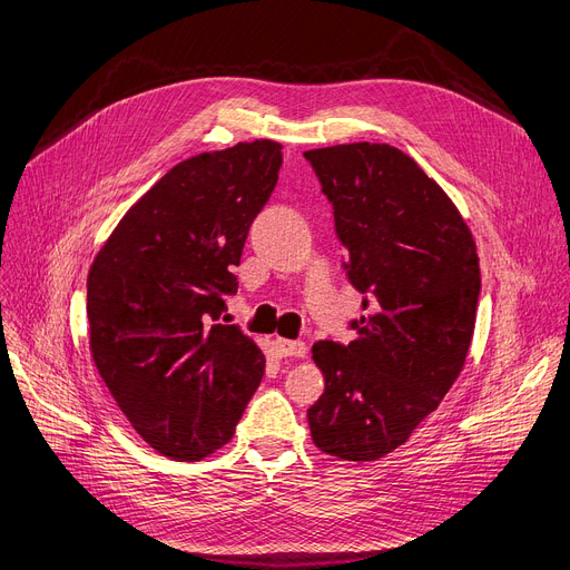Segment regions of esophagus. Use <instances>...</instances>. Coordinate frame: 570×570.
<instances>
[{"instance_id":"34e87169","label":"esophagus","mask_w":570,"mask_h":570,"mask_svg":"<svg viewBox=\"0 0 570 570\" xmlns=\"http://www.w3.org/2000/svg\"><path fill=\"white\" fill-rule=\"evenodd\" d=\"M274 352L279 356H305L307 345L303 341H288V338H274Z\"/></svg>"}]
</instances>
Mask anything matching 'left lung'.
<instances>
[{"instance_id":"left-lung-1","label":"left lung","mask_w":570,"mask_h":570,"mask_svg":"<svg viewBox=\"0 0 570 570\" xmlns=\"http://www.w3.org/2000/svg\"><path fill=\"white\" fill-rule=\"evenodd\" d=\"M305 159L333 204L350 282L371 296L354 341L314 343L326 387L307 423L320 451L368 462L406 444L465 366L476 244L441 185L394 145H333Z\"/></svg>"}]
</instances>
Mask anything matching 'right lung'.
I'll return each instance as SVG.
<instances>
[{"instance_id": "add662e5", "label": "right lung", "mask_w": 570, "mask_h": 570, "mask_svg": "<svg viewBox=\"0 0 570 570\" xmlns=\"http://www.w3.org/2000/svg\"><path fill=\"white\" fill-rule=\"evenodd\" d=\"M282 145L261 138L189 157L124 214L87 279L91 360L157 453L202 460L235 434L265 354L218 324Z\"/></svg>"}]
</instances>
